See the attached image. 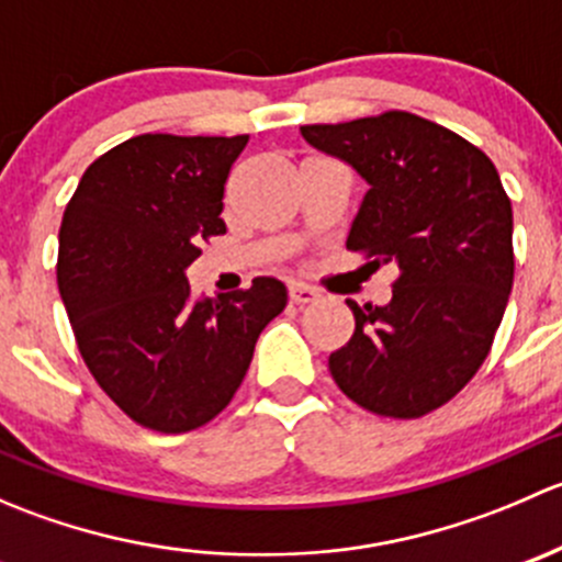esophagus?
Segmentation results:
<instances>
[{"mask_svg":"<svg viewBox=\"0 0 562 562\" xmlns=\"http://www.w3.org/2000/svg\"><path fill=\"white\" fill-rule=\"evenodd\" d=\"M288 293H291L293 304H313V302H317V299H321V293H317L315 288L304 285V282H291Z\"/></svg>","mask_w":562,"mask_h":562,"instance_id":"34e87169","label":"esophagus"}]
</instances>
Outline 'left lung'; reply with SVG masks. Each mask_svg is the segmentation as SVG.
Wrapping results in <instances>:
<instances>
[{"label": "left lung", "instance_id": "1", "mask_svg": "<svg viewBox=\"0 0 562 562\" xmlns=\"http://www.w3.org/2000/svg\"><path fill=\"white\" fill-rule=\"evenodd\" d=\"M304 140L370 184L348 249L400 269L391 302L353 310L328 356L337 386L367 411L418 418L479 372L514 285V214L490 157L405 111L307 124Z\"/></svg>", "mask_w": 562, "mask_h": 562}]
</instances>
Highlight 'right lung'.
Masks as SVG:
<instances>
[{
    "instance_id": "obj_1",
    "label": "right lung",
    "mask_w": 562,
    "mask_h": 562,
    "mask_svg": "<svg viewBox=\"0 0 562 562\" xmlns=\"http://www.w3.org/2000/svg\"><path fill=\"white\" fill-rule=\"evenodd\" d=\"M247 140L135 135L87 168L61 217L56 280L78 350L140 427L212 422L288 304L274 277L198 302L184 274L201 241L225 234V181Z\"/></svg>"
}]
</instances>
